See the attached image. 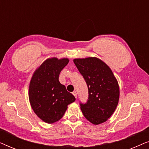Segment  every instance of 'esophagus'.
I'll use <instances>...</instances> for the list:
<instances>
[{
    "label": "esophagus",
    "mask_w": 149,
    "mask_h": 149,
    "mask_svg": "<svg viewBox=\"0 0 149 149\" xmlns=\"http://www.w3.org/2000/svg\"><path fill=\"white\" fill-rule=\"evenodd\" d=\"M72 94L74 95V96L77 98V93L76 92V91H73V92H72Z\"/></svg>",
    "instance_id": "obj_1"
}]
</instances>
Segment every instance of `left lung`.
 Masks as SVG:
<instances>
[{
    "instance_id": "obj_1",
    "label": "left lung",
    "mask_w": 149,
    "mask_h": 149,
    "mask_svg": "<svg viewBox=\"0 0 149 149\" xmlns=\"http://www.w3.org/2000/svg\"><path fill=\"white\" fill-rule=\"evenodd\" d=\"M74 64L88 87L87 103L81 104L84 117L93 125L104 123L111 117L119 100L118 81L110 67L95 57L76 58Z\"/></svg>"
}]
</instances>
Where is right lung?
<instances>
[{
    "label": "right lung",
    "instance_id": "add662e5",
    "mask_svg": "<svg viewBox=\"0 0 149 149\" xmlns=\"http://www.w3.org/2000/svg\"><path fill=\"white\" fill-rule=\"evenodd\" d=\"M69 59L49 58L34 71L29 85L28 96L34 113L47 123H54L64 115L75 97L59 81V75Z\"/></svg>",
    "mask_w": 149,
    "mask_h": 149
}]
</instances>
